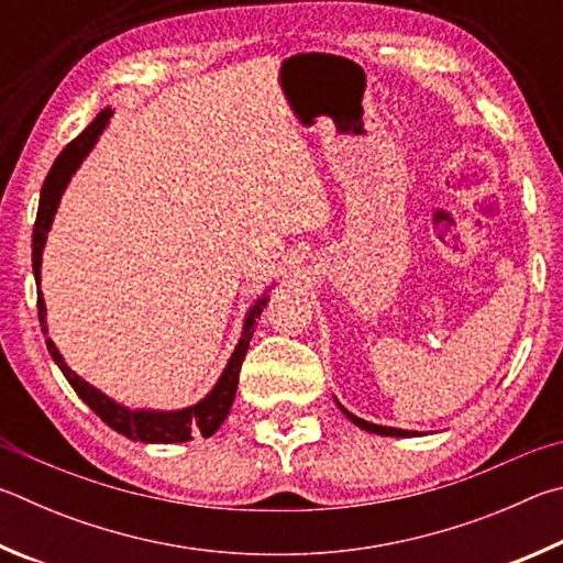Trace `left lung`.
Wrapping results in <instances>:
<instances>
[{
    "mask_svg": "<svg viewBox=\"0 0 563 563\" xmlns=\"http://www.w3.org/2000/svg\"><path fill=\"white\" fill-rule=\"evenodd\" d=\"M339 402V400H336ZM339 408H341V412L343 416H346L353 426H358L361 430H368V432H376V435H390V438H410V435H418V432H412V430H400V428H386V426H373V422H368V420H361V418H356L353 416V412H349L346 408L341 406L339 402Z\"/></svg>",
    "mask_w": 563,
    "mask_h": 563,
    "instance_id": "8db88e82",
    "label": "left lung"
}]
</instances>
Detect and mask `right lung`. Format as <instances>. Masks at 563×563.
<instances>
[{
    "instance_id": "add662e5",
    "label": "right lung",
    "mask_w": 563,
    "mask_h": 563,
    "mask_svg": "<svg viewBox=\"0 0 563 563\" xmlns=\"http://www.w3.org/2000/svg\"><path fill=\"white\" fill-rule=\"evenodd\" d=\"M111 115H113L111 108H103V111L96 115V121L64 147L62 155L56 157V163L52 165V170H48V175H46L44 187H42V197H38V212H36L34 234H32V266H34L36 282L42 279V252L46 244V232L52 230L58 200H62V195L66 190L68 180H71V175L76 173V167L81 165L88 151H91ZM36 307H38V321H42V331L46 333V307H44L42 291H38V297H36ZM264 307H266V297L256 301L250 309V313H246L242 339H240V343H236L232 358H230V363H227V368L222 371L217 386L207 393V396L197 402V406L183 408V410H131V408L118 406L115 400L103 396L101 390H96L91 383H86L81 376H76V373L66 366L62 353H58L52 339H46V349H48V353H52V358L56 361V366L62 368L66 380L71 383V388L78 393V398H81L86 406L106 422L108 428L121 432V435L137 440V442H163V445H167V442H187L197 435L210 438V435H214L217 428L222 426L227 412H230V408H232L236 383H240L242 361L246 356V349H250L254 323H256V319H260Z\"/></svg>"
}]
</instances>
